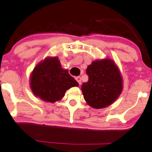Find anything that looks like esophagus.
<instances>
[{
    "mask_svg": "<svg viewBox=\"0 0 152 152\" xmlns=\"http://www.w3.org/2000/svg\"><path fill=\"white\" fill-rule=\"evenodd\" d=\"M75 80H77V82L78 83H79V85H81L82 80H81V77H76Z\"/></svg>",
    "mask_w": 152,
    "mask_h": 152,
    "instance_id": "1",
    "label": "esophagus"
}]
</instances>
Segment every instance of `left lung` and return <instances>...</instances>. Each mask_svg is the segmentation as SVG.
I'll list each match as a JSON object with an SVG mask.
<instances>
[{
	"instance_id": "8db88e82",
	"label": "left lung",
	"mask_w": 152,
	"mask_h": 152,
	"mask_svg": "<svg viewBox=\"0 0 152 152\" xmlns=\"http://www.w3.org/2000/svg\"><path fill=\"white\" fill-rule=\"evenodd\" d=\"M88 82L82 83V91L87 104L95 108L109 106L121 94L123 83L121 73L113 61L92 62L86 70Z\"/></svg>"
}]
</instances>
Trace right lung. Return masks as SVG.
Returning <instances> with one entry per match:
<instances>
[{"instance_id": "1", "label": "right lung", "mask_w": 152, "mask_h": 152, "mask_svg": "<svg viewBox=\"0 0 152 152\" xmlns=\"http://www.w3.org/2000/svg\"><path fill=\"white\" fill-rule=\"evenodd\" d=\"M78 85L67 70L61 68L57 57L45 59L34 67L31 75V91L35 96L46 102L61 100L66 90Z\"/></svg>"}]
</instances>
